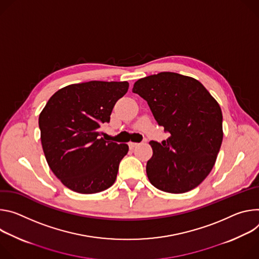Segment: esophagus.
Segmentation results:
<instances>
[{
    "label": "esophagus",
    "instance_id": "34e87169",
    "mask_svg": "<svg viewBox=\"0 0 259 259\" xmlns=\"http://www.w3.org/2000/svg\"><path fill=\"white\" fill-rule=\"evenodd\" d=\"M137 145H138V143H135V142H130V143H128V147H130V149H134Z\"/></svg>",
    "mask_w": 259,
    "mask_h": 259
}]
</instances>
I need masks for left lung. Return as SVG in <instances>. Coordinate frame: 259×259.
Returning <instances> with one entry per match:
<instances>
[{
	"label": "left lung",
	"mask_w": 259,
	"mask_h": 259,
	"mask_svg": "<svg viewBox=\"0 0 259 259\" xmlns=\"http://www.w3.org/2000/svg\"><path fill=\"white\" fill-rule=\"evenodd\" d=\"M133 93L144 99L157 123L170 134L151 141L147 161L150 183L169 193H184L202 183L212 170L223 139L222 112L196 79L161 72L139 79Z\"/></svg>",
	"instance_id": "8db88e82"
}]
</instances>
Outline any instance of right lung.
Listing matches in <instances>:
<instances>
[{"instance_id": "obj_1", "label": "right lung", "mask_w": 259, "mask_h": 259, "mask_svg": "<svg viewBox=\"0 0 259 259\" xmlns=\"http://www.w3.org/2000/svg\"><path fill=\"white\" fill-rule=\"evenodd\" d=\"M128 82L90 81L57 91L39 115L42 148L53 174L69 189L101 192L116 180L128 146L106 141L101 125L110 121L114 105Z\"/></svg>"}]
</instances>
